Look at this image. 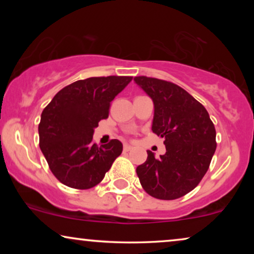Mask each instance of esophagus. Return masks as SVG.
Returning <instances> with one entry per match:
<instances>
[{
  "instance_id": "1",
  "label": "esophagus",
  "mask_w": 254,
  "mask_h": 254,
  "mask_svg": "<svg viewBox=\"0 0 254 254\" xmlns=\"http://www.w3.org/2000/svg\"><path fill=\"white\" fill-rule=\"evenodd\" d=\"M131 145H129V144H125L124 145V151H129V150H131Z\"/></svg>"
}]
</instances>
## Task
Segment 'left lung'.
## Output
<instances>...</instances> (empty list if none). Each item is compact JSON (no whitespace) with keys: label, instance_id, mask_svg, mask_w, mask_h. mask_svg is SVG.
<instances>
[{"label":"left lung","instance_id":"1","mask_svg":"<svg viewBox=\"0 0 254 254\" xmlns=\"http://www.w3.org/2000/svg\"><path fill=\"white\" fill-rule=\"evenodd\" d=\"M134 81L154 102L151 129L164 137L166 152L136 168L143 190L161 200L182 197L199 185L216 150V130L202 104L175 83L137 76Z\"/></svg>","mask_w":254,"mask_h":254}]
</instances>
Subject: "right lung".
<instances>
[{"mask_svg": "<svg viewBox=\"0 0 254 254\" xmlns=\"http://www.w3.org/2000/svg\"><path fill=\"white\" fill-rule=\"evenodd\" d=\"M130 76L79 79L60 90L41 113L39 145L59 182L76 190L99 184L123 152V143L111 140L98 147L93 129L109 118L111 102L131 81Z\"/></svg>", "mask_w": 254, "mask_h": 254, "instance_id": "1", "label": "right lung"}]
</instances>
